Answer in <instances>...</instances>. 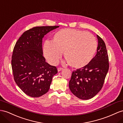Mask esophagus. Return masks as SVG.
<instances>
[{"instance_id": "esophagus-1", "label": "esophagus", "mask_w": 123, "mask_h": 123, "mask_svg": "<svg viewBox=\"0 0 123 123\" xmlns=\"http://www.w3.org/2000/svg\"><path fill=\"white\" fill-rule=\"evenodd\" d=\"M62 70H63V68H58V72L61 71H62Z\"/></svg>"}]
</instances>
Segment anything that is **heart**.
<instances>
[{"label": "heart", "mask_w": 123, "mask_h": 123, "mask_svg": "<svg viewBox=\"0 0 123 123\" xmlns=\"http://www.w3.org/2000/svg\"><path fill=\"white\" fill-rule=\"evenodd\" d=\"M97 48V41L92 34L80 30L64 29L54 34L52 42L44 43L43 52L51 64L57 63L64 52L70 65L81 68L89 64Z\"/></svg>", "instance_id": "heart-1"}]
</instances>
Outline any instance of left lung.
<instances>
[{
	"label": "left lung",
	"mask_w": 123,
	"mask_h": 123,
	"mask_svg": "<svg viewBox=\"0 0 123 123\" xmlns=\"http://www.w3.org/2000/svg\"><path fill=\"white\" fill-rule=\"evenodd\" d=\"M98 40L95 56L85 67L72 72L69 88L74 95L82 100L92 98L98 93L103 85L108 73L109 63L105 44L97 35Z\"/></svg>",
	"instance_id": "left-lung-1"
}]
</instances>
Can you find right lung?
Here are the masks:
<instances>
[{
  "label": "right lung",
  "instance_id": "obj_1",
  "mask_svg": "<svg viewBox=\"0 0 123 123\" xmlns=\"http://www.w3.org/2000/svg\"><path fill=\"white\" fill-rule=\"evenodd\" d=\"M59 26H37L22 35L15 43L11 66L14 80L18 87L31 97H39L48 92L57 68L46 62L42 42L44 36Z\"/></svg>",
  "mask_w": 123,
  "mask_h": 123
}]
</instances>
